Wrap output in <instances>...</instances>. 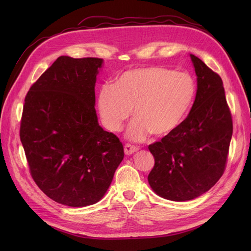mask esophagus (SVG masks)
<instances>
[{
	"label": "esophagus",
	"mask_w": 251,
	"mask_h": 251,
	"mask_svg": "<svg viewBox=\"0 0 251 251\" xmlns=\"http://www.w3.org/2000/svg\"><path fill=\"white\" fill-rule=\"evenodd\" d=\"M138 150H139L138 148L130 146V144H126V146H125V154L127 155V156H130V155L136 153V151H137Z\"/></svg>",
	"instance_id": "obj_1"
}]
</instances>
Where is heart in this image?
<instances>
[{
  "mask_svg": "<svg viewBox=\"0 0 251 251\" xmlns=\"http://www.w3.org/2000/svg\"><path fill=\"white\" fill-rule=\"evenodd\" d=\"M191 75L163 67L135 68L124 72L113 87L103 86L98 94L97 109L102 125L111 132H120L131 110L135 117L126 136L143 141L151 134L163 137L183 123L196 97Z\"/></svg>",
  "mask_w": 251,
  "mask_h": 251,
  "instance_id": "heart-1",
  "label": "heart"
}]
</instances>
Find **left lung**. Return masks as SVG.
<instances>
[{"instance_id": "8db88e82", "label": "left lung", "mask_w": 251, "mask_h": 251, "mask_svg": "<svg viewBox=\"0 0 251 251\" xmlns=\"http://www.w3.org/2000/svg\"><path fill=\"white\" fill-rule=\"evenodd\" d=\"M189 56L197 75L191 112L176 131L149 146L155 158L150 186L162 198L178 202L198 198L222 177L232 136L221 77L200 58Z\"/></svg>"}]
</instances>
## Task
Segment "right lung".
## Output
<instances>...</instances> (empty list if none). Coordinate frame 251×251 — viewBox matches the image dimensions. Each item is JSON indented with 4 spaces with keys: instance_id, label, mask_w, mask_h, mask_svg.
Returning <instances> with one entry per match:
<instances>
[{
    "instance_id": "1",
    "label": "right lung",
    "mask_w": 251,
    "mask_h": 251,
    "mask_svg": "<svg viewBox=\"0 0 251 251\" xmlns=\"http://www.w3.org/2000/svg\"><path fill=\"white\" fill-rule=\"evenodd\" d=\"M102 64V58L59 56L25 97L20 137L30 173L44 194L67 206L102 199L125 156L94 108Z\"/></svg>"
}]
</instances>
